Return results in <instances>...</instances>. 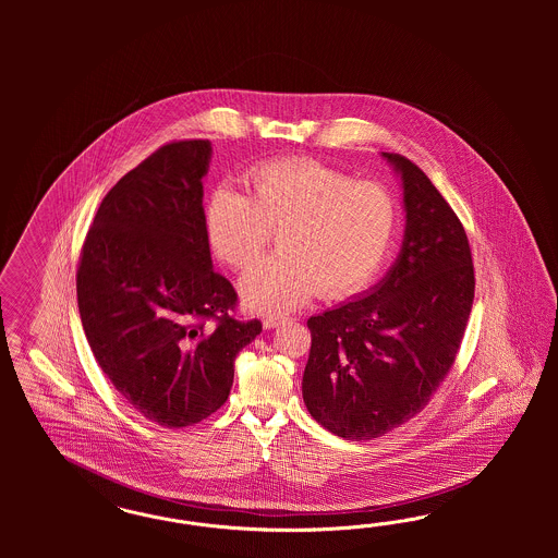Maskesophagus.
Returning a JSON list of instances; mask_svg holds the SVG:
<instances>
[{
	"label": "esophagus",
	"mask_w": 558,
	"mask_h": 558,
	"mask_svg": "<svg viewBox=\"0 0 558 558\" xmlns=\"http://www.w3.org/2000/svg\"><path fill=\"white\" fill-rule=\"evenodd\" d=\"M284 322H287V317H266L264 319V327L266 329H274V327H278V325H282Z\"/></svg>",
	"instance_id": "esophagus-1"
}]
</instances>
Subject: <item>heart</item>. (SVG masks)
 I'll list each match as a JSON object with an SVG mask.
<instances>
[{
    "mask_svg": "<svg viewBox=\"0 0 558 558\" xmlns=\"http://www.w3.org/2000/svg\"><path fill=\"white\" fill-rule=\"evenodd\" d=\"M399 222L387 184L352 180L315 159H282L255 166L245 194L217 187L204 206V235L233 270L250 266L270 229L276 254L241 276V299L252 311L282 315L311 299L343 296L364 287L389 254Z\"/></svg>",
    "mask_w": 558,
    "mask_h": 558,
    "instance_id": "heart-1",
    "label": "heart"
}]
</instances>
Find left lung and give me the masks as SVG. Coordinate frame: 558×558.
Listing matches in <instances>:
<instances>
[{
	"instance_id": "left-lung-1",
	"label": "left lung",
	"mask_w": 558,
	"mask_h": 558,
	"mask_svg": "<svg viewBox=\"0 0 558 558\" xmlns=\"http://www.w3.org/2000/svg\"><path fill=\"white\" fill-rule=\"evenodd\" d=\"M383 157L403 186L401 254L371 292L306 322L304 405L325 429L355 441L385 436L429 403L457 360L474 299L457 213L415 163Z\"/></svg>"
}]
</instances>
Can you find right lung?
<instances>
[{
    "label": "right lung",
    "instance_id": "right-lung-1",
    "mask_svg": "<svg viewBox=\"0 0 558 558\" xmlns=\"http://www.w3.org/2000/svg\"><path fill=\"white\" fill-rule=\"evenodd\" d=\"M210 141L159 147L112 187L77 268L85 338L129 405L163 427L203 422L229 397L235 357L262 323L236 322L213 270L203 178Z\"/></svg>",
    "mask_w": 558,
    "mask_h": 558
}]
</instances>
